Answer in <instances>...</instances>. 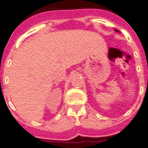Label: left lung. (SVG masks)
<instances>
[{
	"label": "left lung",
	"instance_id": "8db88e82",
	"mask_svg": "<svg viewBox=\"0 0 148 148\" xmlns=\"http://www.w3.org/2000/svg\"><path fill=\"white\" fill-rule=\"evenodd\" d=\"M114 30H115V31H116V32H118V33H119V32H120V31H118V30H116V29H114Z\"/></svg>",
	"mask_w": 148,
	"mask_h": 148
}]
</instances>
